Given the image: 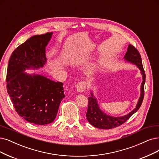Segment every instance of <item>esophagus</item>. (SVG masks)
Wrapping results in <instances>:
<instances>
[{"label":"esophagus","instance_id":"obj_1","mask_svg":"<svg viewBox=\"0 0 159 159\" xmlns=\"http://www.w3.org/2000/svg\"><path fill=\"white\" fill-rule=\"evenodd\" d=\"M86 88V83L84 81L79 82V83L76 84V90L79 92H83L85 91Z\"/></svg>","mask_w":159,"mask_h":159}]
</instances>
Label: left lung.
<instances>
[{"label": "left lung", "instance_id": "obj_1", "mask_svg": "<svg viewBox=\"0 0 159 159\" xmlns=\"http://www.w3.org/2000/svg\"><path fill=\"white\" fill-rule=\"evenodd\" d=\"M125 59L129 62L136 64L141 70L143 75V82L141 86V96L136 107L129 114L121 117H115L107 115L99 109L96 99L93 98L92 93L91 97L89 98V106L86 112V119L92 126L100 129H111L122 125L139 109L144 98V84L145 83V74L142 65V57L139 51L132 45L129 44Z\"/></svg>", "mask_w": 159, "mask_h": 159}]
</instances>
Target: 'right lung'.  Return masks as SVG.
<instances>
[{"label": "right lung", "instance_id": "obj_1", "mask_svg": "<svg viewBox=\"0 0 159 159\" xmlns=\"http://www.w3.org/2000/svg\"><path fill=\"white\" fill-rule=\"evenodd\" d=\"M52 34L34 35L17 47L7 69V89L16 111L25 120L38 125L54 120L62 99L66 97L61 82L23 72L25 69L44 66L45 48Z\"/></svg>", "mask_w": 159, "mask_h": 159}]
</instances>
